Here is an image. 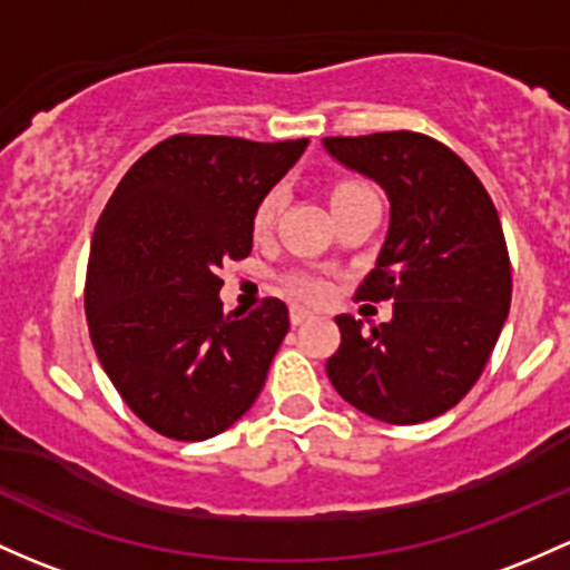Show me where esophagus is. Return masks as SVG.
<instances>
[{
  "instance_id": "34e87169",
  "label": "esophagus",
  "mask_w": 570,
  "mask_h": 570,
  "mask_svg": "<svg viewBox=\"0 0 570 570\" xmlns=\"http://www.w3.org/2000/svg\"><path fill=\"white\" fill-rule=\"evenodd\" d=\"M309 317H312L309 309H304V307H291V323H293V326H302V323L309 321Z\"/></svg>"
}]
</instances>
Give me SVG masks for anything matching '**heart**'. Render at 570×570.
Masks as SVG:
<instances>
[{"label":"heart","mask_w":570,"mask_h":570,"mask_svg":"<svg viewBox=\"0 0 570 570\" xmlns=\"http://www.w3.org/2000/svg\"><path fill=\"white\" fill-rule=\"evenodd\" d=\"M356 189H366V187L356 185V181H345V185L334 187L332 200L342 198V195H347V193H356ZM283 204H285V195L279 187L268 189V193L263 195V198L258 200V206H255V214H253L255 234H266V230L274 228L279 212H283ZM287 291H291L296 298H304V302H323L328 293V285L323 283V279L309 277V274H296V277L287 279Z\"/></svg>","instance_id":"heart-1"}]
</instances>
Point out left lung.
Returning a JSON list of instances; mask_svg holds the SVG:
<instances>
[{"instance_id":"8db88e82","label":"left lung","mask_w":570,"mask_h":570,"mask_svg":"<svg viewBox=\"0 0 570 570\" xmlns=\"http://www.w3.org/2000/svg\"><path fill=\"white\" fill-rule=\"evenodd\" d=\"M345 168L377 181L391 223L361 302H394L364 332L336 315L340 351L326 361L336 394L385 424H421L473 389L511 307V261L498 209L449 146L421 132L323 138Z\"/></svg>"}]
</instances>
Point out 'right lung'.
Instances as JSON below:
<instances>
[{"label":"right lung","mask_w":570,"mask_h":570,"mask_svg":"<svg viewBox=\"0 0 570 570\" xmlns=\"http://www.w3.org/2000/svg\"><path fill=\"white\" fill-rule=\"evenodd\" d=\"M309 140L170 136L114 189L91 238L89 336L127 407L170 440L236 424L291 321L279 298L225 315L219 268L253 249V214Z\"/></svg>","instance_id":"1"}]
</instances>
